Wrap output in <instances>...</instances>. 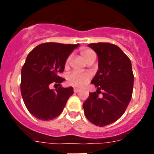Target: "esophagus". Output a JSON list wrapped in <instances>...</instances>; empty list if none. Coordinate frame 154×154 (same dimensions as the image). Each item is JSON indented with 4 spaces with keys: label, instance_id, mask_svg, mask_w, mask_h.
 Returning <instances> with one entry per match:
<instances>
[{
    "label": "esophagus",
    "instance_id": "esophagus-1",
    "mask_svg": "<svg viewBox=\"0 0 154 154\" xmlns=\"http://www.w3.org/2000/svg\"><path fill=\"white\" fill-rule=\"evenodd\" d=\"M73 91H74V92H80V89H78V88H74Z\"/></svg>",
    "mask_w": 154,
    "mask_h": 154
}]
</instances>
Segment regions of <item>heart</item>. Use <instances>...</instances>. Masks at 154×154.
<instances>
[{
	"mask_svg": "<svg viewBox=\"0 0 154 154\" xmlns=\"http://www.w3.org/2000/svg\"><path fill=\"white\" fill-rule=\"evenodd\" d=\"M80 55L86 62L92 60V58H96V54L92 50L89 48H82L80 51ZM70 58H68L65 65L67 66L69 64ZM91 75L89 72H72L68 75L67 82L70 85L75 87H83L90 80Z\"/></svg>",
	"mask_w": 154,
	"mask_h": 154,
	"instance_id": "obj_1",
	"label": "heart"
}]
</instances>
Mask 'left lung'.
<instances>
[{
	"mask_svg": "<svg viewBox=\"0 0 154 154\" xmlns=\"http://www.w3.org/2000/svg\"><path fill=\"white\" fill-rule=\"evenodd\" d=\"M89 47L97 54L99 70L91 81L97 90L84 102V113L96 126H105L119 119L131 100L134 82L131 61L113 44L99 42Z\"/></svg>",
	"mask_w": 154,
	"mask_h": 154,
	"instance_id": "8db88e82",
	"label": "left lung"
}]
</instances>
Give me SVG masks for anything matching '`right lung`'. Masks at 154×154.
<instances>
[{
    "instance_id": "1",
    "label": "right lung",
    "mask_w": 154,
    "mask_h": 154,
    "mask_svg": "<svg viewBox=\"0 0 154 154\" xmlns=\"http://www.w3.org/2000/svg\"><path fill=\"white\" fill-rule=\"evenodd\" d=\"M79 45L43 43L27 56L21 69V92L25 106L37 119L56 118L74 93L72 87H62L61 83L65 79L58 74L63 72L68 57ZM51 84L58 85L55 90L50 89Z\"/></svg>"
}]
</instances>
